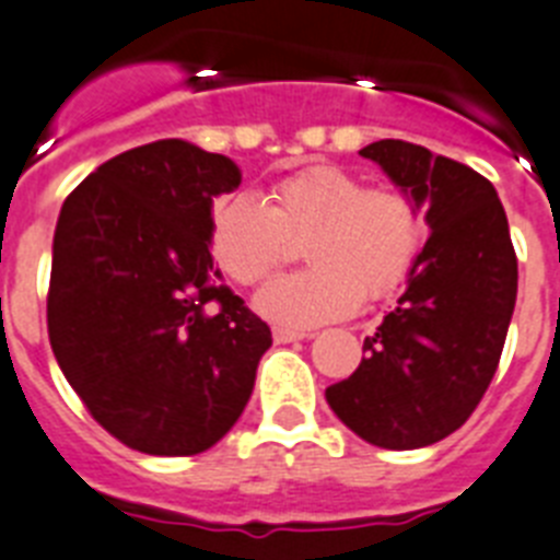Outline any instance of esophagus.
Returning <instances> with one entry per match:
<instances>
[{
  "instance_id": "obj_1",
  "label": "esophagus",
  "mask_w": 560,
  "mask_h": 560,
  "mask_svg": "<svg viewBox=\"0 0 560 560\" xmlns=\"http://www.w3.org/2000/svg\"><path fill=\"white\" fill-rule=\"evenodd\" d=\"M307 336L304 330H290V327H276L272 330V341L276 345H290V341H302V338Z\"/></svg>"
}]
</instances>
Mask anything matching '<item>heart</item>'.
<instances>
[{"mask_svg":"<svg viewBox=\"0 0 560 560\" xmlns=\"http://www.w3.org/2000/svg\"><path fill=\"white\" fill-rule=\"evenodd\" d=\"M427 238L416 199L368 187L350 171L316 164L281 178L261 201L233 196L210 213V256L242 288L265 281L302 244L307 270L270 281L256 310L284 327H318L352 316L410 279Z\"/></svg>","mask_w":560,"mask_h":560,"instance_id":"heart-1","label":"heart"}]
</instances>
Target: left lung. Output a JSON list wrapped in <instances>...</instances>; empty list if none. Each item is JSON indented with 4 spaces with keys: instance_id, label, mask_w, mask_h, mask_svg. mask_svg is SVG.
<instances>
[{
    "instance_id": "8db88e82",
    "label": "left lung",
    "mask_w": 560,
    "mask_h": 560,
    "mask_svg": "<svg viewBox=\"0 0 560 560\" xmlns=\"http://www.w3.org/2000/svg\"><path fill=\"white\" fill-rule=\"evenodd\" d=\"M418 208L430 238L398 307L364 338V359L327 404L359 439L384 450L430 447L472 416L510 330L518 258L495 187L421 144L382 139L359 150Z\"/></svg>"
}]
</instances>
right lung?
<instances>
[{"label": "right lung", "instance_id": "1", "mask_svg": "<svg viewBox=\"0 0 560 560\" xmlns=\"http://www.w3.org/2000/svg\"><path fill=\"white\" fill-rule=\"evenodd\" d=\"M242 185L222 153L159 139L98 164L56 222L48 336L65 378L130 450H210L250 401L270 327L210 256L213 199Z\"/></svg>", "mask_w": 560, "mask_h": 560}]
</instances>
